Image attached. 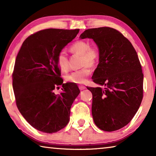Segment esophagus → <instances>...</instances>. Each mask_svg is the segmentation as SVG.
Returning <instances> with one entry per match:
<instances>
[{
  "mask_svg": "<svg viewBox=\"0 0 156 156\" xmlns=\"http://www.w3.org/2000/svg\"><path fill=\"white\" fill-rule=\"evenodd\" d=\"M79 89H80V90H83V89H86V87L84 85H79Z\"/></svg>",
  "mask_w": 156,
  "mask_h": 156,
  "instance_id": "obj_1",
  "label": "esophagus"
}]
</instances>
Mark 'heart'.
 Returning a JSON list of instances; mask_svg holds the SVG:
<instances>
[{
    "label": "heart",
    "mask_w": 156,
    "mask_h": 156,
    "mask_svg": "<svg viewBox=\"0 0 156 156\" xmlns=\"http://www.w3.org/2000/svg\"><path fill=\"white\" fill-rule=\"evenodd\" d=\"M72 54L81 55V66L80 69L73 71L65 76V80L71 83H84L91 74V67L96 65L100 59V50L96 46H90L88 41H78L69 47ZM57 65L62 72L69 69V61L65 52L60 51L57 55Z\"/></svg>",
    "instance_id": "heart-1"
}]
</instances>
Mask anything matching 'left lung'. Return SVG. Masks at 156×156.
Masks as SVG:
<instances>
[{"label":"left lung","instance_id":"left-lung-1","mask_svg":"<svg viewBox=\"0 0 156 156\" xmlns=\"http://www.w3.org/2000/svg\"><path fill=\"white\" fill-rule=\"evenodd\" d=\"M82 39L92 38L100 50V59L92 80L105 86L90 87L92 115L101 130L113 131L133 119L143 98V73L137 52L119 31L111 27L88 29Z\"/></svg>","mask_w":156,"mask_h":156}]
</instances>
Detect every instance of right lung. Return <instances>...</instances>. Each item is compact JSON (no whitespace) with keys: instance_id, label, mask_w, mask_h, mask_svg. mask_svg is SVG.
I'll use <instances>...</instances> for the list:
<instances>
[{"instance_id":"right-lung-1","label":"right lung","mask_w":156,"mask_h":156,"mask_svg":"<svg viewBox=\"0 0 156 156\" xmlns=\"http://www.w3.org/2000/svg\"><path fill=\"white\" fill-rule=\"evenodd\" d=\"M73 30L47 29L28 36L15 61L12 84L18 110L37 130L53 133L69 121L70 109L80 94L73 83H63L57 55L76 38ZM60 85L63 91L56 94Z\"/></svg>"}]
</instances>
